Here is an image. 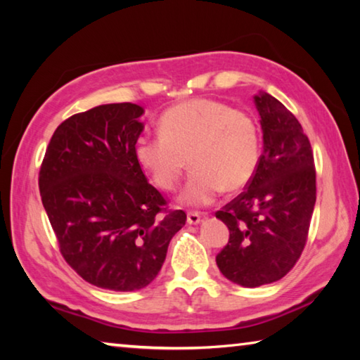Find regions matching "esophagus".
I'll use <instances>...</instances> for the list:
<instances>
[{
	"label": "esophagus",
	"instance_id": "34e87169",
	"mask_svg": "<svg viewBox=\"0 0 360 360\" xmlns=\"http://www.w3.org/2000/svg\"><path fill=\"white\" fill-rule=\"evenodd\" d=\"M200 222H202V217H200L198 212H188V214H187V224L197 225Z\"/></svg>",
	"mask_w": 360,
	"mask_h": 360
}]
</instances>
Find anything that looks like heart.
<instances>
[{
  "label": "heart",
  "instance_id": "heart-1",
  "mask_svg": "<svg viewBox=\"0 0 360 360\" xmlns=\"http://www.w3.org/2000/svg\"><path fill=\"white\" fill-rule=\"evenodd\" d=\"M135 155L167 192L178 187L187 160L193 172L181 202L206 206L222 191H241L251 182L260 162V131L251 114L195 98L167 109L158 120V135L139 138Z\"/></svg>",
  "mask_w": 360,
  "mask_h": 360
}]
</instances>
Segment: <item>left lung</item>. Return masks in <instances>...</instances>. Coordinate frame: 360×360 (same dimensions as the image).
<instances>
[{"mask_svg": "<svg viewBox=\"0 0 360 360\" xmlns=\"http://www.w3.org/2000/svg\"><path fill=\"white\" fill-rule=\"evenodd\" d=\"M264 152L246 191L216 212L227 246L216 255L222 275L243 288L275 283L300 259L316 203L311 144L300 122L270 94L254 96Z\"/></svg>", "mask_w": 360, "mask_h": 360, "instance_id": "left-lung-1", "label": "left lung"}]
</instances>
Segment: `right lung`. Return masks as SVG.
Here are the masks:
<instances>
[{
  "mask_svg": "<svg viewBox=\"0 0 360 360\" xmlns=\"http://www.w3.org/2000/svg\"><path fill=\"white\" fill-rule=\"evenodd\" d=\"M144 109L111 103L57 127L39 169V192L68 265L101 289L131 292L154 281L182 210L146 178L135 155Z\"/></svg>",
  "mask_w": 360,
  "mask_h": 360,
  "instance_id": "1",
  "label": "right lung"
}]
</instances>
